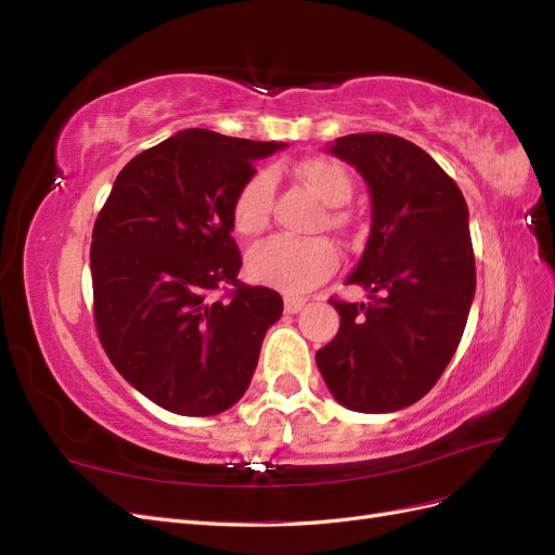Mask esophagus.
<instances>
[{
    "label": "esophagus",
    "instance_id": "esophagus-1",
    "mask_svg": "<svg viewBox=\"0 0 555 555\" xmlns=\"http://www.w3.org/2000/svg\"><path fill=\"white\" fill-rule=\"evenodd\" d=\"M304 306H306V300H304V298L284 296V312H287V314H296V312H300V310H304Z\"/></svg>",
    "mask_w": 555,
    "mask_h": 555
}]
</instances>
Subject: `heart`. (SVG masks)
Wrapping results in <instances>:
<instances>
[{"mask_svg": "<svg viewBox=\"0 0 555 555\" xmlns=\"http://www.w3.org/2000/svg\"><path fill=\"white\" fill-rule=\"evenodd\" d=\"M296 176L324 201L326 224L335 231H347L354 217L345 208L354 194V180L343 164L326 157H308L296 164ZM273 176L259 171L249 176L233 196L231 222L243 236H257L271 222ZM338 266V249L324 238L273 236L249 249V275L287 294H304L324 282Z\"/></svg>", "mask_w": 555, "mask_h": 555, "instance_id": "1", "label": "heart"}]
</instances>
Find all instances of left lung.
Instances as JSON below:
<instances>
[{
    "mask_svg": "<svg viewBox=\"0 0 555 555\" xmlns=\"http://www.w3.org/2000/svg\"><path fill=\"white\" fill-rule=\"evenodd\" d=\"M331 153L371 188V238L347 280L371 300H328L340 328L317 367L340 405L396 412L438 384L463 338L477 280L467 204L438 162L393 133H349Z\"/></svg>",
    "mask_w": 555,
    "mask_h": 555,
    "instance_id": "8db88e82",
    "label": "left lung"
}]
</instances>
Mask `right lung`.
<instances>
[{
	"label": "right lung",
	"instance_id": "right-lung-1",
	"mask_svg": "<svg viewBox=\"0 0 555 555\" xmlns=\"http://www.w3.org/2000/svg\"><path fill=\"white\" fill-rule=\"evenodd\" d=\"M282 143L184 129L143 150L92 229L94 326L115 371L182 416L229 410L247 391L282 296L238 280L231 204Z\"/></svg>",
	"mask_w": 555,
	"mask_h": 555
}]
</instances>
